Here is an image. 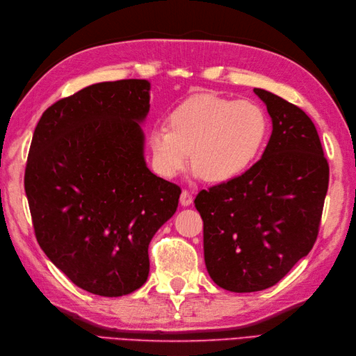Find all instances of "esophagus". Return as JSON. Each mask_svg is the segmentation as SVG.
Segmentation results:
<instances>
[{
	"label": "esophagus",
	"mask_w": 356,
	"mask_h": 356,
	"mask_svg": "<svg viewBox=\"0 0 356 356\" xmlns=\"http://www.w3.org/2000/svg\"><path fill=\"white\" fill-rule=\"evenodd\" d=\"M193 199H194L193 194L190 191L184 190L182 194H180V205H182V207H190L191 203H193Z\"/></svg>",
	"instance_id": "1"
}]
</instances>
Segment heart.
<instances>
[{"label":"heart","mask_w":356,"mask_h":356,"mask_svg":"<svg viewBox=\"0 0 356 356\" xmlns=\"http://www.w3.org/2000/svg\"><path fill=\"white\" fill-rule=\"evenodd\" d=\"M269 119L259 104L200 93L176 105L166 127L149 133L151 161L159 176L172 179L190 163L197 176L228 184L260 157Z\"/></svg>","instance_id":"heart-1"}]
</instances>
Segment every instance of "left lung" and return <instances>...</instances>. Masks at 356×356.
<instances>
[{
    "instance_id": "left-lung-1",
    "label": "left lung",
    "mask_w": 356,
    "mask_h": 356,
    "mask_svg": "<svg viewBox=\"0 0 356 356\" xmlns=\"http://www.w3.org/2000/svg\"><path fill=\"white\" fill-rule=\"evenodd\" d=\"M254 93L272 120L261 159L194 200L208 274L238 293L274 286L309 254L329 186V163L311 118L266 90Z\"/></svg>"
}]
</instances>
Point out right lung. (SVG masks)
Listing matches in <instances>:
<instances>
[{
    "instance_id": "obj_1",
    "label": "right lung",
    "mask_w": 356,
    "mask_h": 356,
    "mask_svg": "<svg viewBox=\"0 0 356 356\" xmlns=\"http://www.w3.org/2000/svg\"><path fill=\"white\" fill-rule=\"evenodd\" d=\"M145 79L101 82L42 113L24 188L35 236L81 289L120 297L147 282L148 245L177 209L180 188L149 171Z\"/></svg>"
}]
</instances>
